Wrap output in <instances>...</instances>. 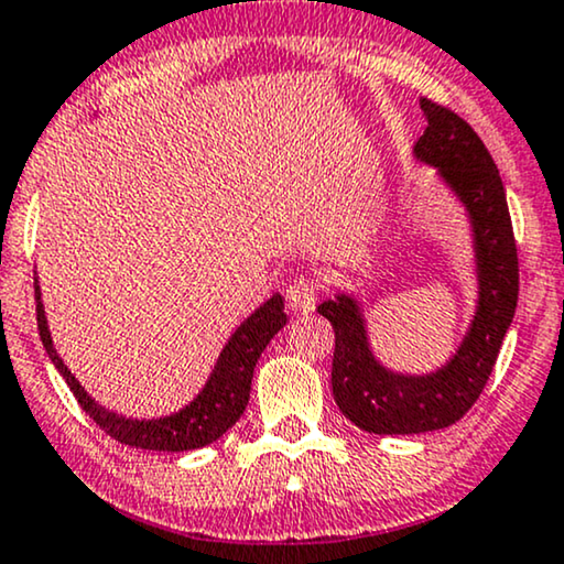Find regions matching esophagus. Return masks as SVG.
<instances>
[{"label":"esophagus","mask_w":564,"mask_h":564,"mask_svg":"<svg viewBox=\"0 0 564 564\" xmlns=\"http://www.w3.org/2000/svg\"><path fill=\"white\" fill-rule=\"evenodd\" d=\"M317 296H319V289L315 281H310V278H294V281L286 286V304L291 312H296V315H306V312L315 310L317 304Z\"/></svg>","instance_id":"34e87169"}]
</instances>
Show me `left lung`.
I'll use <instances>...</instances> for the list:
<instances>
[{"mask_svg": "<svg viewBox=\"0 0 564 564\" xmlns=\"http://www.w3.org/2000/svg\"><path fill=\"white\" fill-rule=\"evenodd\" d=\"M426 130L413 155L440 171L474 229L479 306L458 351L432 375H398L375 359L365 317L348 294L317 306L335 330L333 395L359 430L422 434L445 430L479 401L518 306V247L495 161L466 119L422 98Z\"/></svg>", "mask_w": 564, "mask_h": 564, "instance_id": "left-lung-1", "label": "left lung"}]
</instances>
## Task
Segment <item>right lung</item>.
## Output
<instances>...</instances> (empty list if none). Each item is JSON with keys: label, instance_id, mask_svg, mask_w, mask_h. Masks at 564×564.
Instances as JSON below:
<instances>
[{"label": "right lung", "instance_id": "right-lung-1", "mask_svg": "<svg viewBox=\"0 0 564 564\" xmlns=\"http://www.w3.org/2000/svg\"><path fill=\"white\" fill-rule=\"evenodd\" d=\"M35 319H39L41 344H44L48 359L59 369V375L67 380L80 409L96 422L109 437L119 440L122 445L140 447V451H159V453H184L197 451V447L210 445L220 434H226L249 403V390H252V372L258 365L260 354L265 351L270 338L286 325V312H283L281 294L270 296L254 315H249L237 327L229 344L220 351L213 375L199 390V395L182 411L171 413L163 419H127L119 413L106 411L93 398L85 393V388L75 380V375L64 367V361L56 354L48 333L44 304H41V289L35 281Z\"/></svg>", "mask_w": 564, "mask_h": 564}]
</instances>
